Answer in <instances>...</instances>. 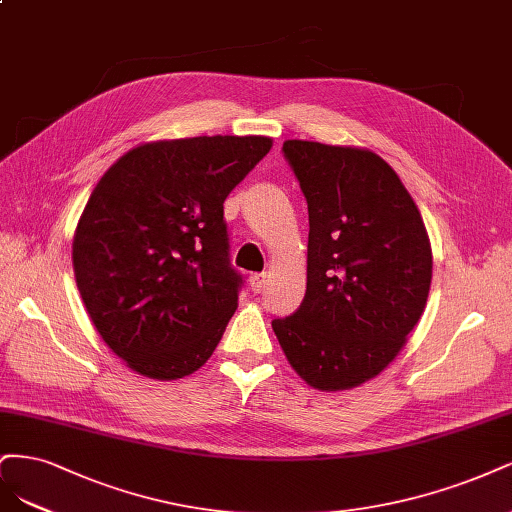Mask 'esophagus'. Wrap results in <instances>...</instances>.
<instances>
[{"mask_svg":"<svg viewBox=\"0 0 512 512\" xmlns=\"http://www.w3.org/2000/svg\"><path fill=\"white\" fill-rule=\"evenodd\" d=\"M266 274L263 272H257V274H251V289H253V293H261V289L266 287Z\"/></svg>","mask_w":512,"mask_h":512,"instance_id":"obj_1","label":"esophagus"}]
</instances>
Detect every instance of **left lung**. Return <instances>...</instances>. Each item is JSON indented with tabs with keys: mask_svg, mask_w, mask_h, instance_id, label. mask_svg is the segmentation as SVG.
Returning <instances> with one entry per match:
<instances>
[{
	"mask_svg": "<svg viewBox=\"0 0 512 512\" xmlns=\"http://www.w3.org/2000/svg\"><path fill=\"white\" fill-rule=\"evenodd\" d=\"M283 155L308 204V283L302 306L272 329L308 385L351 389L383 372L421 319L430 238L378 155L306 140H287Z\"/></svg>",
	"mask_w": 512,
	"mask_h": 512,
	"instance_id": "8db88e82",
	"label": "left lung"
}]
</instances>
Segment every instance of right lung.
Instances as JSON below:
<instances>
[{
  "mask_svg": "<svg viewBox=\"0 0 512 512\" xmlns=\"http://www.w3.org/2000/svg\"><path fill=\"white\" fill-rule=\"evenodd\" d=\"M270 148L263 136L142 144L93 189L72 246L76 285L131 370L183 378L217 349L244 287L223 202Z\"/></svg>",
  "mask_w": 512,
  "mask_h": 512,
  "instance_id": "add662e5",
  "label": "right lung"
}]
</instances>
